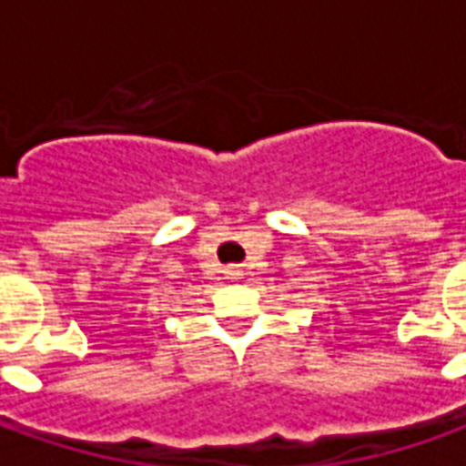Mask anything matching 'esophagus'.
Listing matches in <instances>:
<instances>
[{"label": "esophagus", "instance_id": "1", "mask_svg": "<svg viewBox=\"0 0 466 466\" xmlns=\"http://www.w3.org/2000/svg\"><path fill=\"white\" fill-rule=\"evenodd\" d=\"M224 274H227V279H232V282H237V279H242V269H239L237 264H229V267L224 269Z\"/></svg>", "mask_w": 466, "mask_h": 466}]
</instances>
